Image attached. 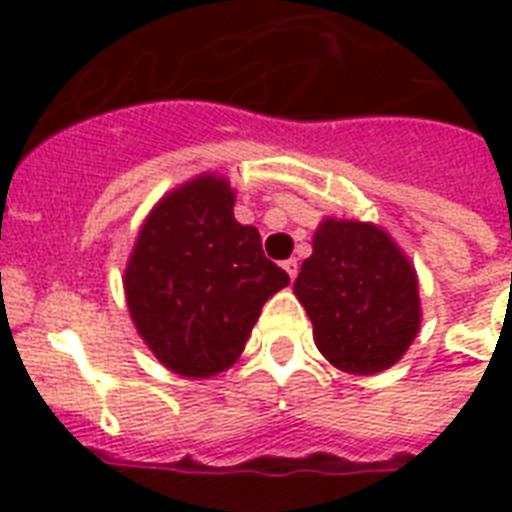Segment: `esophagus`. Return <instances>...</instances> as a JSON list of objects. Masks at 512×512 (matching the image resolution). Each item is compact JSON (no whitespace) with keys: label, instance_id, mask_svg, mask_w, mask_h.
I'll return each instance as SVG.
<instances>
[{"label":"esophagus","instance_id":"esophagus-1","mask_svg":"<svg viewBox=\"0 0 512 512\" xmlns=\"http://www.w3.org/2000/svg\"><path fill=\"white\" fill-rule=\"evenodd\" d=\"M284 271L289 273V279L295 281L297 279V271H300V263H297L295 257H289V260H284Z\"/></svg>","mask_w":512,"mask_h":512}]
</instances>
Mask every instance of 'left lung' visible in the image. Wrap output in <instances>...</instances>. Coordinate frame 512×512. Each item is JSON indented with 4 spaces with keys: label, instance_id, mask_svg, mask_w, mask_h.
<instances>
[{
    "label": "left lung",
    "instance_id": "obj_1",
    "mask_svg": "<svg viewBox=\"0 0 512 512\" xmlns=\"http://www.w3.org/2000/svg\"><path fill=\"white\" fill-rule=\"evenodd\" d=\"M295 295L311 316L316 348L342 372L388 369L420 332L417 273L372 223L327 217L313 233Z\"/></svg>",
    "mask_w": 512,
    "mask_h": 512
}]
</instances>
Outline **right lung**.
Segmentation results:
<instances>
[{"mask_svg":"<svg viewBox=\"0 0 512 512\" xmlns=\"http://www.w3.org/2000/svg\"><path fill=\"white\" fill-rule=\"evenodd\" d=\"M231 183L199 175L146 217L124 271L127 308L159 361L183 377L236 364L268 297L289 284L252 225L233 217Z\"/></svg>","mask_w":512,"mask_h":512,"instance_id":"obj_1","label":"right lung"}]
</instances>
